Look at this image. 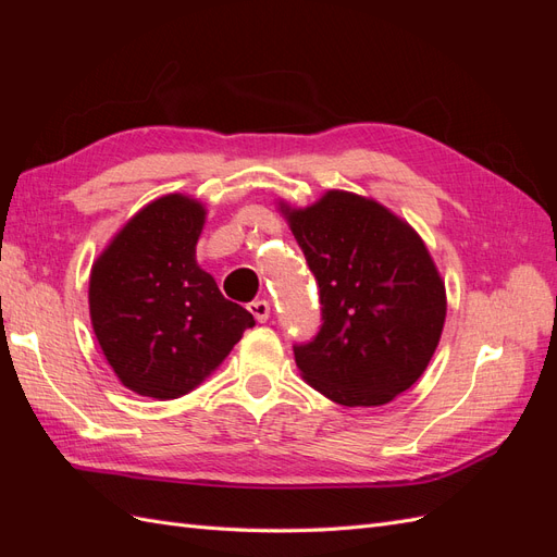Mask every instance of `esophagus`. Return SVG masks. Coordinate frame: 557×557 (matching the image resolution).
Listing matches in <instances>:
<instances>
[{
	"instance_id": "esophagus-1",
	"label": "esophagus",
	"mask_w": 557,
	"mask_h": 557,
	"mask_svg": "<svg viewBox=\"0 0 557 557\" xmlns=\"http://www.w3.org/2000/svg\"><path fill=\"white\" fill-rule=\"evenodd\" d=\"M248 311L252 313V318L258 320V323H267L269 313H272V307H269L267 299H256V301H250V305H248Z\"/></svg>"
}]
</instances>
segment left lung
Wrapping results in <instances>:
<instances>
[{"label": "left lung", "mask_w": 557, "mask_h": 557, "mask_svg": "<svg viewBox=\"0 0 557 557\" xmlns=\"http://www.w3.org/2000/svg\"><path fill=\"white\" fill-rule=\"evenodd\" d=\"M318 281L323 325L295 346L305 381L342 407H381L423 376L446 320V288L418 232L374 199L327 190L281 201Z\"/></svg>", "instance_id": "left-lung-1"}]
</instances>
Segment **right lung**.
<instances>
[{"instance_id":"right-lung-1","label":"right lung","mask_w":557,"mask_h":557,"mask_svg":"<svg viewBox=\"0 0 557 557\" xmlns=\"http://www.w3.org/2000/svg\"><path fill=\"white\" fill-rule=\"evenodd\" d=\"M205 221L197 199L164 195L132 215L92 264V330L132 393L188 395L256 325L197 264Z\"/></svg>"}]
</instances>
